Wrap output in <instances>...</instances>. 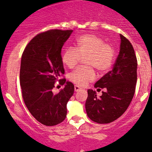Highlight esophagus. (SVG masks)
<instances>
[{
	"label": "esophagus",
	"mask_w": 152,
	"mask_h": 152,
	"mask_svg": "<svg viewBox=\"0 0 152 152\" xmlns=\"http://www.w3.org/2000/svg\"><path fill=\"white\" fill-rule=\"evenodd\" d=\"M79 89H81V88L79 87V86H77V85H75V86H74V90H75V92H78V91H79Z\"/></svg>",
	"instance_id": "34e87169"
}]
</instances>
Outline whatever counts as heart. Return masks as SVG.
Segmentation results:
<instances>
[{
	"label": "heart",
	"mask_w": 152,
	"mask_h": 152,
	"mask_svg": "<svg viewBox=\"0 0 152 152\" xmlns=\"http://www.w3.org/2000/svg\"><path fill=\"white\" fill-rule=\"evenodd\" d=\"M115 55L114 48L94 34L81 36L76 40V48L68 47L62 55V61L68 68H73L81 58H85L87 67H79L69 74L70 81L76 85L85 86L95 79L94 68L105 73L111 68Z\"/></svg>",
	"instance_id": "b5f03b06"
}]
</instances>
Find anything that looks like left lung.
Listing matches in <instances>:
<instances>
[{
  "mask_svg": "<svg viewBox=\"0 0 152 152\" xmlns=\"http://www.w3.org/2000/svg\"><path fill=\"white\" fill-rule=\"evenodd\" d=\"M120 38V50L114 68L95 84V88H105V91L98 97L95 91L87 90L88 97L85 103L87 116L99 124L112 122L120 117L135 94L136 56L130 41L122 34Z\"/></svg>",
  "mask_w": 152,
  "mask_h": 152,
  "instance_id": "left-lung-1",
  "label": "left lung"
}]
</instances>
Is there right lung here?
Wrapping results in <instances>:
<instances>
[{"instance_id": "obj_1", "label": "right lung", "mask_w": 152, "mask_h": 152, "mask_svg": "<svg viewBox=\"0 0 152 152\" xmlns=\"http://www.w3.org/2000/svg\"><path fill=\"white\" fill-rule=\"evenodd\" d=\"M72 30H49L36 35L22 55L20 81L25 104L33 117L46 126L61 123L67 115V103L74 85L61 76L65 73L61 49ZM57 80L66 84L58 94L52 89Z\"/></svg>"}]
</instances>
